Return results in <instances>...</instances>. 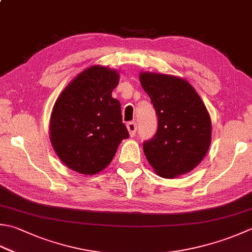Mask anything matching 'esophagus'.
I'll return each mask as SVG.
<instances>
[{
    "instance_id": "obj_1",
    "label": "esophagus",
    "mask_w": 252,
    "mask_h": 252,
    "mask_svg": "<svg viewBox=\"0 0 252 252\" xmlns=\"http://www.w3.org/2000/svg\"><path fill=\"white\" fill-rule=\"evenodd\" d=\"M126 127H127V131H129V134H130V136H134L135 135V132H136V129H137V126H136V123L135 122H129L126 125Z\"/></svg>"
}]
</instances>
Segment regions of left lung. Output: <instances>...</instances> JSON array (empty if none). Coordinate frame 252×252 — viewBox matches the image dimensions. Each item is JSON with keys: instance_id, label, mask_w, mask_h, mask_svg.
<instances>
[{"instance_id": "left-lung-1", "label": "left lung", "mask_w": 252, "mask_h": 252, "mask_svg": "<svg viewBox=\"0 0 252 252\" xmlns=\"http://www.w3.org/2000/svg\"><path fill=\"white\" fill-rule=\"evenodd\" d=\"M140 82L158 117V127L143 151L157 175L174 179L198 166L212 141L210 113L185 78L141 72Z\"/></svg>"}]
</instances>
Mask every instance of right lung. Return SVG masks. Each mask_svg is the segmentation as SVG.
<instances>
[{
    "label": "right lung",
    "mask_w": 252,
    "mask_h": 252,
    "mask_svg": "<svg viewBox=\"0 0 252 252\" xmlns=\"http://www.w3.org/2000/svg\"><path fill=\"white\" fill-rule=\"evenodd\" d=\"M119 72L93 65L67 84L54 102L50 141L64 165L82 175L103 170L129 137L122 123L120 101L112 98Z\"/></svg>",
    "instance_id": "obj_1"
}]
</instances>
